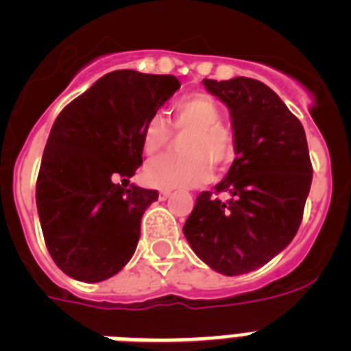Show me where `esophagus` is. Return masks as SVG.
Here are the masks:
<instances>
[{
  "label": "esophagus",
  "instance_id": "34e87169",
  "mask_svg": "<svg viewBox=\"0 0 351 351\" xmlns=\"http://www.w3.org/2000/svg\"><path fill=\"white\" fill-rule=\"evenodd\" d=\"M170 195H172V193H170V190H161L160 193H158V197H160V200H167Z\"/></svg>",
  "mask_w": 351,
  "mask_h": 351
}]
</instances>
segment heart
Returning <instances> with one entry per match:
<instances>
[{
	"instance_id": "heart-1",
	"label": "heart",
	"mask_w": 351,
	"mask_h": 351,
	"mask_svg": "<svg viewBox=\"0 0 351 351\" xmlns=\"http://www.w3.org/2000/svg\"><path fill=\"white\" fill-rule=\"evenodd\" d=\"M221 121V108L213 96L193 93L173 105V130L186 133L182 156H163L147 163L144 179L154 188H193L206 184L213 176L211 163L225 169L235 154L234 135ZM170 126L156 114L145 123L142 149L147 156H156L170 141Z\"/></svg>"
}]
</instances>
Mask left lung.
<instances>
[{"instance_id":"obj_1","label":"left lung","mask_w":351,"mask_h":351,"mask_svg":"<svg viewBox=\"0 0 351 351\" xmlns=\"http://www.w3.org/2000/svg\"><path fill=\"white\" fill-rule=\"evenodd\" d=\"M230 108L235 160L214 193L197 197L184 232L210 269L239 276L262 267L295 237L313 167L300 121L265 84L247 77L204 79Z\"/></svg>"}]
</instances>
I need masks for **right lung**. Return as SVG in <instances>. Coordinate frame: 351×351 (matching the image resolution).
Masks as SVG:
<instances>
[{"label":"right lung","mask_w":351,"mask_h":351,"mask_svg":"<svg viewBox=\"0 0 351 351\" xmlns=\"http://www.w3.org/2000/svg\"><path fill=\"white\" fill-rule=\"evenodd\" d=\"M179 88L173 75L110 71L54 121L36 207L52 260L73 280H108L135 253L142 214L158 191L124 184L142 165L145 123Z\"/></svg>","instance_id":"obj_1"}]
</instances>
